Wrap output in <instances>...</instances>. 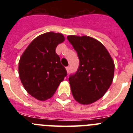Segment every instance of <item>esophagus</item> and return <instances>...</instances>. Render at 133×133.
Masks as SVG:
<instances>
[{
    "label": "esophagus",
    "mask_w": 133,
    "mask_h": 133,
    "mask_svg": "<svg viewBox=\"0 0 133 133\" xmlns=\"http://www.w3.org/2000/svg\"><path fill=\"white\" fill-rule=\"evenodd\" d=\"M66 70L67 72L69 73V71H70V66H66Z\"/></svg>",
    "instance_id": "esophagus-1"
}]
</instances>
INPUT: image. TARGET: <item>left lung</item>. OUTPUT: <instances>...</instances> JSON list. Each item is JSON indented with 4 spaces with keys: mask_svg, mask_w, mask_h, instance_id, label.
Listing matches in <instances>:
<instances>
[{
    "mask_svg": "<svg viewBox=\"0 0 133 133\" xmlns=\"http://www.w3.org/2000/svg\"><path fill=\"white\" fill-rule=\"evenodd\" d=\"M67 39L79 58L78 70L69 78L72 96L80 104L95 103L112 84L114 61L104 46L92 37L69 35Z\"/></svg>",
    "mask_w": 133,
    "mask_h": 133,
    "instance_id": "8db88e82",
    "label": "left lung"
}]
</instances>
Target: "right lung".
Masks as SVG:
<instances>
[{"instance_id":"1","label":"right lung","mask_w":133,"mask_h":133,"mask_svg":"<svg viewBox=\"0 0 133 133\" xmlns=\"http://www.w3.org/2000/svg\"><path fill=\"white\" fill-rule=\"evenodd\" d=\"M64 41L62 34L46 32L32 41L20 58L21 83L28 93L39 101L51 98L67 75L55 52L57 45Z\"/></svg>"}]
</instances>
